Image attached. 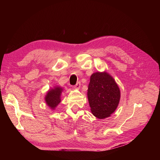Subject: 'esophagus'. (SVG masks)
<instances>
[{
	"instance_id": "obj_1",
	"label": "esophagus",
	"mask_w": 160,
	"mask_h": 160,
	"mask_svg": "<svg viewBox=\"0 0 160 160\" xmlns=\"http://www.w3.org/2000/svg\"><path fill=\"white\" fill-rule=\"evenodd\" d=\"M80 85H81L80 82H77V83H76V85L74 86V88H75V89H80Z\"/></svg>"
}]
</instances>
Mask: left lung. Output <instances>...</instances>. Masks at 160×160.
Returning <instances> with one entry per match:
<instances>
[{
    "mask_svg": "<svg viewBox=\"0 0 160 160\" xmlns=\"http://www.w3.org/2000/svg\"><path fill=\"white\" fill-rule=\"evenodd\" d=\"M87 97L91 113L98 119L111 116L120 99V88L110 74L96 72L91 76Z\"/></svg>",
    "mask_w": 160,
    "mask_h": 160,
    "instance_id": "8db88e82",
    "label": "left lung"
}]
</instances>
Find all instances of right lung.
<instances>
[{"mask_svg":"<svg viewBox=\"0 0 160 160\" xmlns=\"http://www.w3.org/2000/svg\"><path fill=\"white\" fill-rule=\"evenodd\" d=\"M63 89L59 86L54 87L47 91V93L45 98V100L47 106L52 109H55V108L61 102L60 96Z\"/></svg>","mask_w":160,"mask_h":160,"instance_id":"add662e5","label":"right lung"}]
</instances>
